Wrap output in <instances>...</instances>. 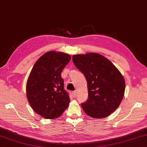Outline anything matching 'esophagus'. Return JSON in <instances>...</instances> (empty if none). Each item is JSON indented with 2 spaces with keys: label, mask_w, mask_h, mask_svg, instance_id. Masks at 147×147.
<instances>
[{
  "label": "esophagus",
  "mask_w": 147,
  "mask_h": 147,
  "mask_svg": "<svg viewBox=\"0 0 147 147\" xmlns=\"http://www.w3.org/2000/svg\"><path fill=\"white\" fill-rule=\"evenodd\" d=\"M73 96H74V97H76V95H77V92H76V90H74V91H73Z\"/></svg>",
  "instance_id": "esophagus-1"
}]
</instances>
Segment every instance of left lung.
Segmentation results:
<instances>
[{
  "mask_svg": "<svg viewBox=\"0 0 147 147\" xmlns=\"http://www.w3.org/2000/svg\"><path fill=\"white\" fill-rule=\"evenodd\" d=\"M73 60L87 82L89 96L82 103L83 110L94 118L109 116L118 107L123 98V76L110 60L98 53L75 55Z\"/></svg>",
  "mask_w": 147,
  "mask_h": 147,
  "instance_id": "obj_1",
  "label": "left lung"
}]
</instances>
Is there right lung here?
<instances>
[{"instance_id": "right-lung-1", "label": "right lung", "mask_w": 147, "mask_h": 147, "mask_svg": "<svg viewBox=\"0 0 147 147\" xmlns=\"http://www.w3.org/2000/svg\"><path fill=\"white\" fill-rule=\"evenodd\" d=\"M71 56L55 51L47 52L34 63L26 84V96L33 110L46 119L57 118L70 102L63 87L62 71Z\"/></svg>"}]
</instances>
